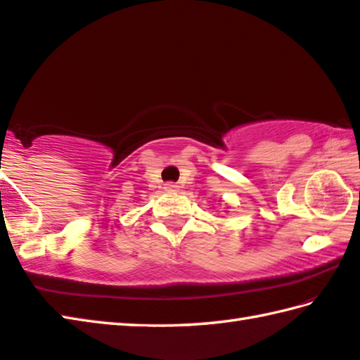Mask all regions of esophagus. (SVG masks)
<instances>
[{
    "label": "esophagus",
    "mask_w": 360,
    "mask_h": 360,
    "mask_svg": "<svg viewBox=\"0 0 360 360\" xmlns=\"http://www.w3.org/2000/svg\"><path fill=\"white\" fill-rule=\"evenodd\" d=\"M179 188V186L178 184H174V182H167L165 184V191L167 192H176Z\"/></svg>",
    "instance_id": "esophagus-1"
}]
</instances>
